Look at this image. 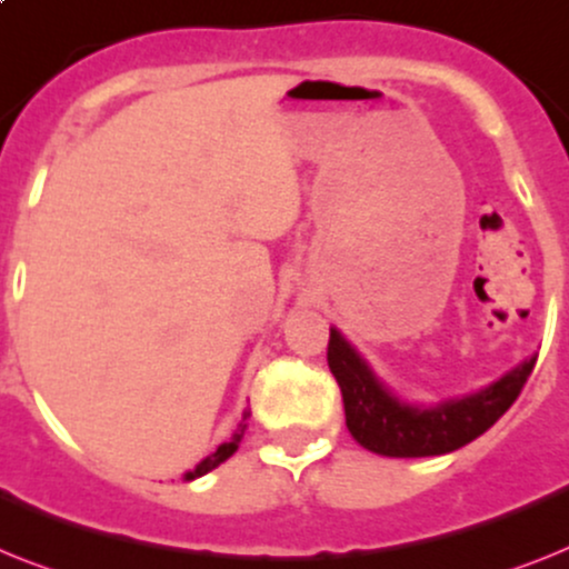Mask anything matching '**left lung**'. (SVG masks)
I'll list each match as a JSON object with an SVG mask.
<instances>
[{"label": "left lung", "instance_id": "left-lung-1", "mask_svg": "<svg viewBox=\"0 0 569 569\" xmlns=\"http://www.w3.org/2000/svg\"><path fill=\"white\" fill-rule=\"evenodd\" d=\"M535 359L538 357H529L473 395L415 406L400 400L336 327H330L327 345V365L341 389L350 436L365 450L391 459L445 456L470 445L509 412L532 373Z\"/></svg>", "mask_w": 569, "mask_h": 569}]
</instances>
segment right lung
<instances>
[{
    "label": "right lung",
    "instance_id": "obj_1",
    "mask_svg": "<svg viewBox=\"0 0 569 569\" xmlns=\"http://www.w3.org/2000/svg\"><path fill=\"white\" fill-rule=\"evenodd\" d=\"M244 418H248V412L242 415V423H239V429H237V432H233V438H230V441H224V445H219V450L210 452V456H207L204 461H198L196 470H189V473H183V479H187V482H192V479H198V477H204V473H210L212 468H219L221 461H228L230 456H233V452L239 450V441H242L244 427H248V423H244Z\"/></svg>",
    "mask_w": 569,
    "mask_h": 569
}]
</instances>
